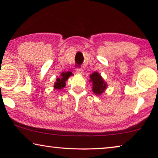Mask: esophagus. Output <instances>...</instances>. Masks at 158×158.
<instances>
[{"mask_svg":"<svg viewBox=\"0 0 158 158\" xmlns=\"http://www.w3.org/2000/svg\"><path fill=\"white\" fill-rule=\"evenodd\" d=\"M76 73L78 74H80V75H83L84 74V70H83L82 69H76Z\"/></svg>","mask_w":158,"mask_h":158,"instance_id":"esophagus-1","label":"esophagus"}]
</instances>
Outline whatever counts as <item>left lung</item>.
I'll return each instance as SVG.
<instances>
[{"instance_id": "obj_1", "label": "left lung", "mask_w": 158, "mask_h": 158, "mask_svg": "<svg viewBox=\"0 0 158 158\" xmlns=\"http://www.w3.org/2000/svg\"><path fill=\"white\" fill-rule=\"evenodd\" d=\"M89 81L92 84V91L96 95L102 94L107 88V84L98 72L90 74Z\"/></svg>"}]
</instances>
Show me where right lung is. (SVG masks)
Here are the masks:
<instances>
[{
    "mask_svg": "<svg viewBox=\"0 0 158 158\" xmlns=\"http://www.w3.org/2000/svg\"><path fill=\"white\" fill-rule=\"evenodd\" d=\"M72 75H73V74L69 71L63 72V73H61L60 76L57 78L56 81L54 83V85H53L54 89L58 90H61L63 89L65 86V82L68 81L69 77Z\"/></svg>",
    "mask_w": 158,
    "mask_h": 158,
    "instance_id": "right-lung-1",
    "label": "right lung"
}]
</instances>
